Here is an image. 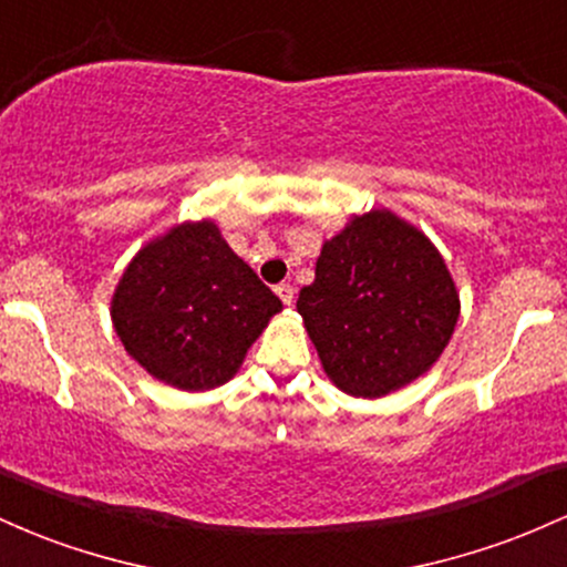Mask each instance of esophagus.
Returning <instances> with one entry per match:
<instances>
[{"label":"esophagus","instance_id":"34e87169","mask_svg":"<svg viewBox=\"0 0 567 567\" xmlns=\"http://www.w3.org/2000/svg\"><path fill=\"white\" fill-rule=\"evenodd\" d=\"M276 295L281 297L284 305L295 302V289H291V284H278V286H276Z\"/></svg>","mask_w":567,"mask_h":567}]
</instances>
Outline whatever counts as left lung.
<instances>
[{
  "instance_id": "1",
  "label": "left lung",
  "mask_w": 567,
  "mask_h": 567,
  "mask_svg": "<svg viewBox=\"0 0 567 567\" xmlns=\"http://www.w3.org/2000/svg\"><path fill=\"white\" fill-rule=\"evenodd\" d=\"M297 313L327 378L351 396L380 399L436 364L461 297L429 235L372 208L323 240Z\"/></svg>"
}]
</instances>
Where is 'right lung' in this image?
I'll use <instances>...</instances> for the list:
<instances>
[{
    "label": "right lung",
    "instance_id": "add662e5",
    "mask_svg": "<svg viewBox=\"0 0 567 567\" xmlns=\"http://www.w3.org/2000/svg\"><path fill=\"white\" fill-rule=\"evenodd\" d=\"M284 305L212 219L182 221L142 246L112 295V327L165 385L208 391L244 364Z\"/></svg>",
    "mask_w": 567,
    "mask_h": 567
}]
</instances>
